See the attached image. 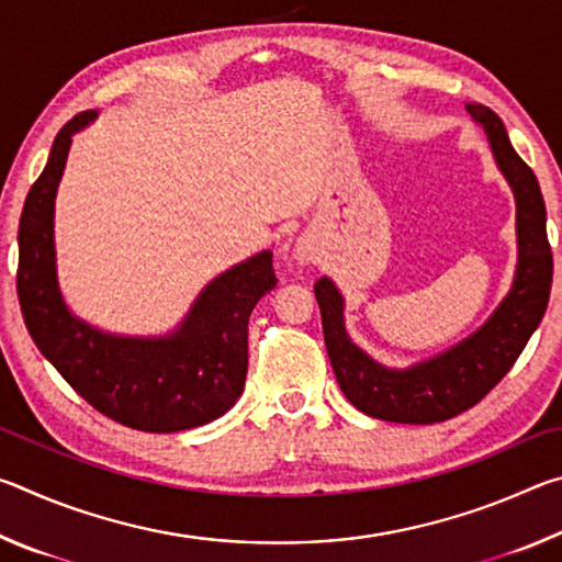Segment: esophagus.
<instances>
[{
	"instance_id": "34e87169",
	"label": "esophagus",
	"mask_w": 562,
	"mask_h": 562,
	"mask_svg": "<svg viewBox=\"0 0 562 562\" xmlns=\"http://www.w3.org/2000/svg\"><path fill=\"white\" fill-rule=\"evenodd\" d=\"M294 258H297L302 265H307V262H312L315 260V255H312V250L304 243H297L294 245Z\"/></svg>"
}]
</instances>
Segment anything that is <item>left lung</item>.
Listing matches in <instances>:
<instances>
[{"mask_svg": "<svg viewBox=\"0 0 562 562\" xmlns=\"http://www.w3.org/2000/svg\"><path fill=\"white\" fill-rule=\"evenodd\" d=\"M465 111L486 131L493 158L516 195V278L483 327L431 359L408 369H389L349 339L345 300L335 282L319 278L315 284L322 331L339 389L359 412L382 422L436 424L479 404L516 364L548 307L553 252L538 178L513 150L506 126L496 113L481 103H465Z\"/></svg>", "mask_w": 562, "mask_h": 562, "instance_id": "8db88e82", "label": "left lung"}]
</instances>
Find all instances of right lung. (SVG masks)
Here are the masks:
<instances>
[{"label":"right lung","mask_w":562,"mask_h":562,"mask_svg":"<svg viewBox=\"0 0 562 562\" xmlns=\"http://www.w3.org/2000/svg\"><path fill=\"white\" fill-rule=\"evenodd\" d=\"M97 119L76 113L56 133L49 160L19 217L16 294L34 345L79 396L128 429L170 434L211 424L240 398L247 319L278 278L262 250L217 274L166 337H123L74 317L56 278L54 201L71 136Z\"/></svg>","instance_id":"obj_1"}]
</instances>
